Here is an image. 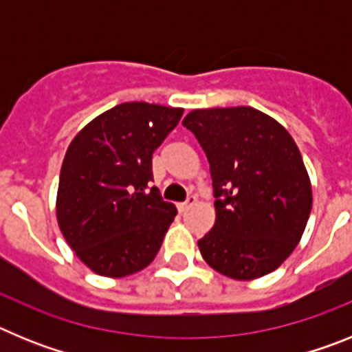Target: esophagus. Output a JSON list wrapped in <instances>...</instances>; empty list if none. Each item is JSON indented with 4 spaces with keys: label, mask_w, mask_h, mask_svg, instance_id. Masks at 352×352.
<instances>
[{
    "label": "esophagus",
    "mask_w": 352,
    "mask_h": 352,
    "mask_svg": "<svg viewBox=\"0 0 352 352\" xmlns=\"http://www.w3.org/2000/svg\"><path fill=\"white\" fill-rule=\"evenodd\" d=\"M195 203H197V199H195V195H190V197L186 199L185 203H179V204H178V210H179V211H182V213H183V211H186V210H190V208H192V206H194V204H195Z\"/></svg>",
    "instance_id": "1"
}]
</instances>
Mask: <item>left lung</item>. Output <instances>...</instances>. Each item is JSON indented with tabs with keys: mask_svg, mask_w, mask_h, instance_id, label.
I'll list each match as a JSON object with an SVG mask.
<instances>
[{
	"mask_svg": "<svg viewBox=\"0 0 352 352\" xmlns=\"http://www.w3.org/2000/svg\"><path fill=\"white\" fill-rule=\"evenodd\" d=\"M183 125L210 160L214 226L197 241L214 272L256 280L300 243L312 210V183L291 133L247 105L194 109Z\"/></svg>",
	"mask_w": 352,
	"mask_h": 352,
	"instance_id": "1",
	"label": "left lung"
}]
</instances>
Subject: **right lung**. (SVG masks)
<instances>
[{"label": "right lung", "instance_id": "right-lung-1", "mask_svg": "<svg viewBox=\"0 0 352 352\" xmlns=\"http://www.w3.org/2000/svg\"><path fill=\"white\" fill-rule=\"evenodd\" d=\"M182 107L125 102L72 139L60 173L56 219L93 273L121 278L144 270L178 213L148 190L151 155L178 125Z\"/></svg>", "mask_w": 352, "mask_h": 352}]
</instances>
